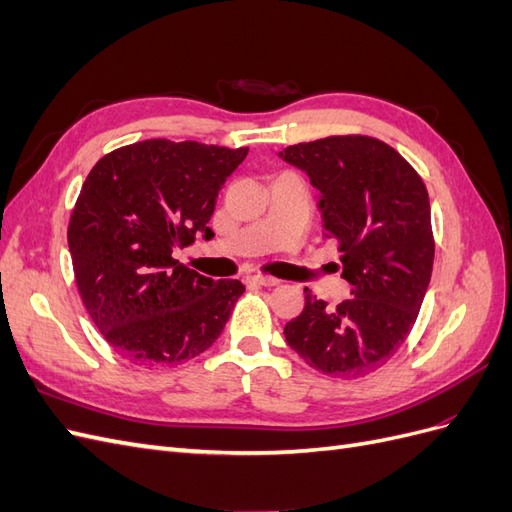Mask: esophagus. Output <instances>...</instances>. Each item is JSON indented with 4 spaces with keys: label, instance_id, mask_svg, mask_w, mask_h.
<instances>
[{
    "label": "esophagus",
    "instance_id": "1",
    "mask_svg": "<svg viewBox=\"0 0 512 512\" xmlns=\"http://www.w3.org/2000/svg\"><path fill=\"white\" fill-rule=\"evenodd\" d=\"M245 282L254 284V286H277L280 284V280H275V277H269V275H247Z\"/></svg>",
    "mask_w": 512,
    "mask_h": 512
}]
</instances>
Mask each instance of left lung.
Instances as JSON below:
<instances>
[{
	"label": "left lung",
	"instance_id": "left-lung-1",
	"mask_svg": "<svg viewBox=\"0 0 512 512\" xmlns=\"http://www.w3.org/2000/svg\"><path fill=\"white\" fill-rule=\"evenodd\" d=\"M320 192L324 237L342 252L352 297L329 307L305 288L303 312L284 329L288 346L322 374L361 378L410 335L431 280L429 196L421 175L374 136H327L286 147Z\"/></svg>",
	"mask_w": 512,
	"mask_h": 512
}]
</instances>
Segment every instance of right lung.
<instances>
[{"instance_id":"obj_1","label":"right lung","mask_w":512,"mask_h":512,"mask_svg":"<svg viewBox=\"0 0 512 512\" xmlns=\"http://www.w3.org/2000/svg\"><path fill=\"white\" fill-rule=\"evenodd\" d=\"M247 156L196 141L151 138L119 147L89 170L68 224L74 280L104 339L141 365H177L205 352L245 292L173 258L205 232L226 177Z\"/></svg>"}]
</instances>
